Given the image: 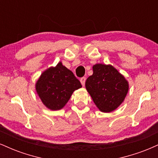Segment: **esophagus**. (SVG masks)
<instances>
[{"label": "esophagus", "instance_id": "obj_1", "mask_svg": "<svg viewBox=\"0 0 158 158\" xmlns=\"http://www.w3.org/2000/svg\"><path fill=\"white\" fill-rule=\"evenodd\" d=\"M85 81H86V78H85V77H81L80 79V81H81V85H82L83 86H84L85 84Z\"/></svg>", "mask_w": 158, "mask_h": 158}]
</instances>
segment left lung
I'll return each mask as SVG.
<instances>
[{"instance_id": "1", "label": "left lung", "mask_w": 158, "mask_h": 158, "mask_svg": "<svg viewBox=\"0 0 158 158\" xmlns=\"http://www.w3.org/2000/svg\"><path fill=\"white\" fill-rule=\"evenodd\" d=\"M93 75L85 81L86 89L102 112L115 110L124 100L128 84L123 76L110 65L95 64Z\"/></svg>"}]
</instances>
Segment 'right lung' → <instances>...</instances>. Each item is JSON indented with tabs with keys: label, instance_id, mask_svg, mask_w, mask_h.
<instances>
[{
	"label": "right lung",
	"instance_id": "1",
	"mask_svg": "<svg viewBox=\"0 0 158 158\" xmlns=\"http://www.w3.org/2000/svg\"><path fill=\"white\" fill-rule=\"evenodd\" d=\"M35 86L45 106L51 110H59L81 85L73 72L59 62L56 68H49L41 74Z\"/></svg>",
	"mask_w": 158,
	"mask_h": 158
}]
</instances>
